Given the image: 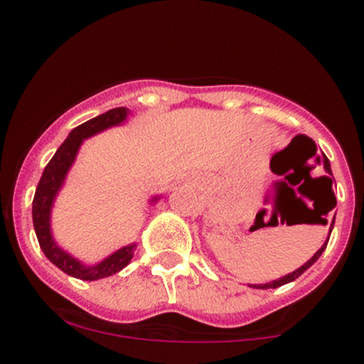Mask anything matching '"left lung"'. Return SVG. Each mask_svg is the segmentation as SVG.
<instances>
[{"label":"left lung","instance_id":"left-lung-1","mask_svg":"<svg viewBox=\"0 0 364 364\" xmlns=\"http://www.w3.org/2000/svg\"><path fill=\"white\" fill-rule=\"evenodd\" d=\"M323 168H325V171H327V176H321L323 179H327L328 181V186H330V190H332V169H330V162H328V159H327V156H323ZM336 203H337V200H336V195H333V191H332V203H330V207L327 208V212H325V215L328 214L330 210H332L333 207H336ZM318 223L320 224H327V219H323V217H318ZM333 223H336V217H333V220H332V224H330V232H332V228H333ZM327 243H328V240L325 241V245L321 246V248L318 250V252H316L315 255H313V257L310 258V260H308L306 263H304L303 267H299L298 270H294V272L292 274H287V275H284V277H281V279H277V281H272V282H267V284H255V286H252V287H255V289H270V287H272V289H275V287H281V286H284V284H287V282H292V281H296V279L299 277V275H301L303 272H306L308 269H310V267L313 265V263H315L316 260H318L320 258V255L323 253V250L327 248Z\"/></svg>","mask_w":364,"mask_h":364}]
</instances>
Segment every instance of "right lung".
Instances as JSON below:
<instances>
[{
    "label": "right lung",
    "mask_w": 364,
    "mask_h": 364,
    "mask_svg": "<svg viewBox=\"0 0 364 364\" xmlns=\"http://www.w3.org/2000/svg\"><path fill=\"white\" fill-rule=\"evenodd\" d=\"M127 114V107H114V109H109L104 112V114L97 116V118H92L82 123L80 127L72 129L68 139L63 141L60 149L56 150V154H54L51 161L44 168L39 185L36 188L34 202H32V220H34L36 236L37 241H39L41 250L58 269L63 270L65 274L72 275V277L82 279V281H97V279L109 277V275L119 272L133 258V252H135L136 245L124 246V248L118 250V252L112 253L111 257H107L106 260H102L94 267L83 265V263L75 260L73 257H70L68 253H65L61 248L54 245L51 229H49V214H51L53 200L58 190L61 188L63 179L68 173L70 166L73 164L75 156H77L82 141L87 136L102 132V129L123 123Z\"/></svg>",
    "instance_id": "add662e5"
}]
</instances>
